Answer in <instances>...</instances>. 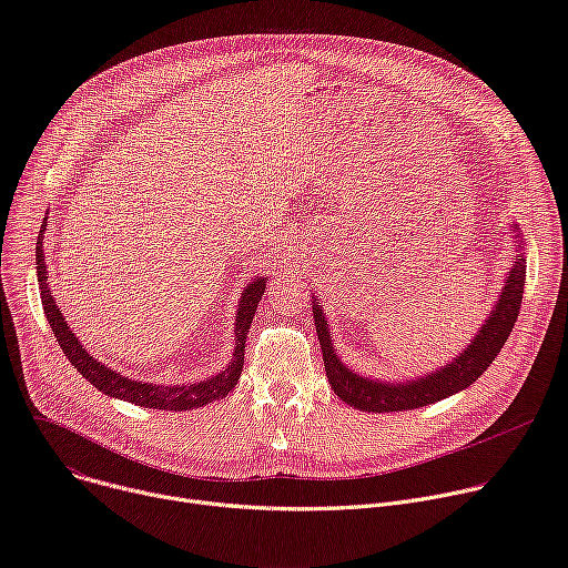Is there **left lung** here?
I'll use <instances>...</instances> for the list:
<instances>
[{
  "label": "left lung",
  "instance_id": "8db88e82",
  "mask_svg": "<svg viewBox=\"0 0 568 568\" xmlns=\"http://www.w3.org/2000/svg\"><path fill=\"white\" fill-rule=\"evenodd\" d=\"M514 233V255L511 267L505 276V285L491 307L489 317L471 339V344L464 348L457 357L444 367L428 372L424 376L409 378V381H381L369 378L353 372L346 367L331 339L326 313L322 311L320 298L313 294V313H315V326L317 337L324 353V369L328 376V383L333 392L348 405L363 409V412H403V409H417L424 405H430L435 400L448 398L462 389H467L471 383H476L487 367H491L494 357L500 353L503 344L507 342L514 322L521 311L524 298V285H526V261H524V240L519 237V229L511 224Z\"/></svg>",
  "mask_w": 568,
  "mask_h": 568
}]
</instances>
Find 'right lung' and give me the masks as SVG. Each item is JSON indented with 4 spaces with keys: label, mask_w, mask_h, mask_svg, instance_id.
Here are the masks:
<instances>
[{
    "label": "right lung",
    "mask_w": 568,
    "mask_h": 568,
    "mask_svg": "<svg viewBox=\"0 0 568 568\" xmlns=\"http://www.w3.org/2000/svg\"><path fill=\"white\" fill-rule=\"evenodd\" d=\"M44 226H47V217L40 226V235H38V244H36V265H38V283H40V298H42V307L47 322L57 335V342L61 344L63 353L68 355V359L72 363V367L90 383L94 385L99 392H104L106 396L113 398H124L129 403H135L140 407H149V409H194V407H203L205 403H213L220 398H226L229 392H233V387L240 381L242 374V365H244V342H246V333L248 326L253 322L257 301L263 298L265 294V285H267V276H255L242 292L240 303H237V315H235V348L231 355V363L224 372L209 376L205 381L199 383H190V385H156V383H142V381H133L129 376H122L118 372H113L109 365H101L99 359H94L88 348H83V344L79 342V337L70 331L61 307L57 305V298L51 296L49 290V272L44 265V251H42V237H44Z\"/></svg>",
    "instance_id": "obj_1"
}]
</instances>
